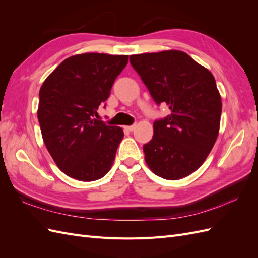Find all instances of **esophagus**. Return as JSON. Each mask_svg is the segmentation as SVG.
Instances as JSON below:
<instances>
[{
    "mask_svg": "<svg viewBox=\"0 0 258 258\" xmlns=\"http://www.w3.org/2000/svg\"><path fill=\"white\" fill-rule=\"evenodd\" d=\"M135 128H136L135 124H132V126H126V127H124V129H126L127 131H134Z\"/></svg>",
    "mask_w": 258,
    "mask_h": 258,
    "instance_id": "obj_1",
    "label": "esophagus"
}]
</instances>
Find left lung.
Returning a JSON list of instances; mask_svg holds the SVG:
<instances>
[{"label": "left lung", "instance_id": "8db88e82", "mask_svg": "<svg viewBox=\"0 0 258 258\" xmlns=\"http://www.w3.org/2000/svg\"><path fill=\"white\" fill-rule=\"evenodd\" d=\"M130 63L156 104L171 114L154 121V136L143 145L145 161L166 179L196 171L212 150L220 130L222 101L214 76L179 50L130 56Z\"/></svg>", "mask_w": 258, "mask_h": 258}]
</instances>
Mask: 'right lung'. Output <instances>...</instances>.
I'll list each match as a JSON object with an SVG mask.
<instances>
[{
    "mask_svg": "<svg viewBox=\"0 0 258 258\" xmlns=\"http://www.w3.org/2000/svg\"><path fill=\"white\" fill-rule=\"evenodd\" d=\"M127 63L128 56L76 54L43 83L38 122L46 147L67 175L91 182L110 171L123 131L95 117Z\"/></svg>",
    "mask_w": 258,
    "mask_h": 258,
    "instance_id": "add662e5",
    "label": "right lung"
}]
</instances>
